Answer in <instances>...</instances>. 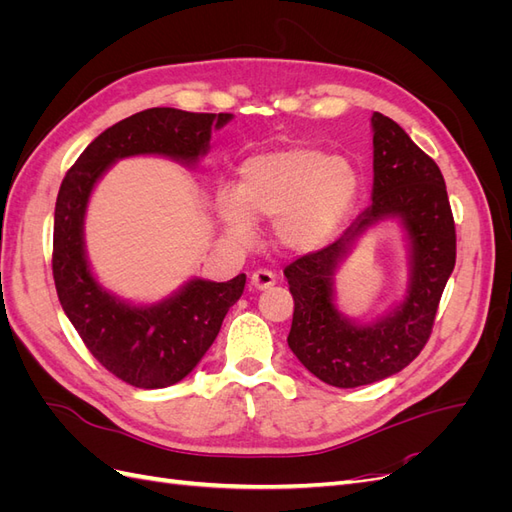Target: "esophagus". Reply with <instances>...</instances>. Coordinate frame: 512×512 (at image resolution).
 Instances as JSON below:
<instances>
[{
	"mask_svg": "<svg viewBox=\"0 0 512 512\" xmlns=\"http://www.w3.org/2000/svg\"><path fill=\"white\" fill-rule=\"evenodd\" d=\"M250 282H252V286L256 290H267V288H271L275 284V273L269 271V269H258V271L252 273Z\"/></svg>",
	"mask_w": 512,
	"mask_h": 512,
	"instance_id": "1",
	"label": "esophagus"
}]
</instances>
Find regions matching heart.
Segmentation results:
<instances>
[{"mask_svg":"<svg viewBox=\"0 0 512 512\" xmlns=\"http://www.w3.org/2000/svg\"><path fill=\"white\" fill-rule=\"evenodd\" d=\"M359 192L354 166L331 153L294 145L245 160L239 188L218 194V213L228 235L247 241L256 220H275L286 250L316 252L346 224Z\"/></svg>","mask_w":512,"mask_h":512,"instance_id":"b5f03b06","label":"heart"}]
</instances>
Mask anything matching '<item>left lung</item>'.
<instances>
[{
	"mask_svg": "<svg viewBox=\"0 0 512 512\" xmlns=\"http://www.w3.org/2000/svg\"><path fill=\"white\" fill-rule=\"evenodd\" d=\"M371 126V205L337 241L284 269L294 299L288 346L316 378L337 389L389 378L421 354L457 256L455 220L438 164L393 119L374 113ZM389 217L401 219L411 239L409 292L391 315L359 325L334 307V271L365 229Z\"/></svg>",
	"mask_w": 512,
	"mask_h": 512,
	"instance_id": "left-lung-1",
	"label": "left lung"
}]
</instances>
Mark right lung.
I'll use <instances>...</instances> for the list:
<instances>
[{
    "mask_svg": "<svg viewBox=\"0 0 512 512\" xmlns=\"http://www.w3.org/2000/svg\"><path fill=\"white\" fill-rule=\"evenodd\" d=\"M230 119V113L147 108L91 141L61 181L53 226L59 303L94 359L136 389H164L190 374L243 294L245 273L230 282L190 280L156 305H130L113 297L91 275L85 256L83 222L91 190L119 158L156 153L194 164L207 153L211 130Z\"/></svg>",
    "mask_w": 512,
    "mask_h": 512,
    "instance_id": "obj_1",
    "label": "right lung"
}]
</instances>
